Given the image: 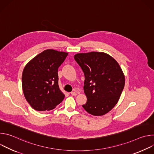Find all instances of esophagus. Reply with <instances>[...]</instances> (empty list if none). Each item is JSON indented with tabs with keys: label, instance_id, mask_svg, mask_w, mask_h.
Returning a JSON list of instances; mask_svg holds the SVG:
<instances>
[{
	"label": "esophagus",
	"instance_id": "esophagus-1",
	"mask_svg": "<svg viewBox=\"0 0 154 154\" xmlns=\"http://www.w3.org/2000/svg\"><path fill=\"white\" fill-rule=\"evenodd\" d=\"M71 94H72V96H74L77 95V93H76L75 91H72V92H71Z\"/></svg>",
	"mask_w": 154,
	"mask_h": 154
}]
</instances>
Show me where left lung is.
Wrapping results in <instances>:
<instances>
[{"instance_id": "left-lung-1", "label": "left lung", "mask_w": 154, "mask_h": 154, "mask_svg": "<svg viewBox=\"0 0 154 154\" xmlns=\"http://www.w3.org/2000/svg\"><path fill=\"white\" fill-rule=\"evenodd\" d=\"M74 59L85 75L87 102L82 106L94 116L106 114L118 103L124 87L125 76L119 64L101 52L77 54Z\"/></svg>"}]
</instances>
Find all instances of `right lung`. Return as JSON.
I'll use <instances>...</instances> for the list:
<instances>
[{
    "label": "right lung",
    "instance_id": "obj_1",
    "mask_svg": "<svg viewBox=\"0 0 154 154\" xmlns=\"http://www.w3.org/2000/svg\"><path fill=\"white\" fill-rule=\"evenodd\" d=\"M68 55V52L47 49L26 65L22 75L23 90L35 110H52L64 99L65 96L58 86V69Z\"/></svg>",
    "mask_w": 154,
    "mask_h": 154
}]
</instances>
